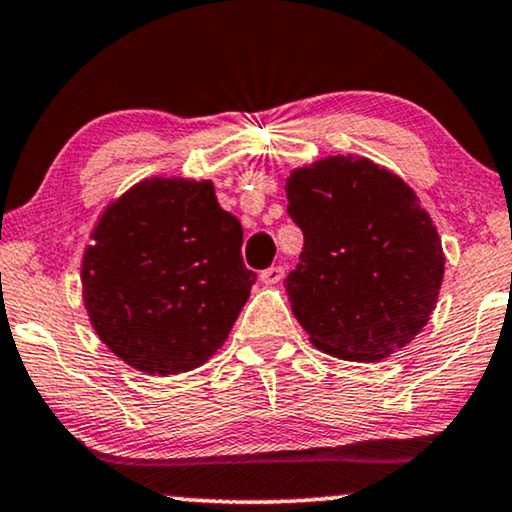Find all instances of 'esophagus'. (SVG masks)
<instances>
[{
  "label": "esophagus",
  "mask_w": 512,
  "mask_h": 512,
  "mask_svg": "<svg viewBox=\"0 0 512 512\" xmlns=\"http://www.w3.org/2000/svg\"><path fill=\"white\" fill-rule=\"evenodd\" d=\"M282 279H284L282 265H272V268L261 272V282L263 284H277V282H282Z\"/></svg>",
  "instance_id": "obj_1"
}]
</instances>
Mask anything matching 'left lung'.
I'll return each mask as SVG.
<instances>
[{
	"mask_svg": "<svg viewBox=\"0 0 512 512\" xmlns=\"http://www.w3.org/2000/svg\"><path fill=\"white\" fill-rule=\"evenodd\" d=\"M303 230L284 279L310 342L345 361H380L415 340L436 310L445 254L415 191L387 167L328 156L286 179Z\"/></svg>",
	"mask_w": 512,
	"mask_h": 512,
	"instance_id": "left-lung-1",
	"label": "left lung"
}]
</instances>
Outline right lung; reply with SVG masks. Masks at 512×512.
<instances>
[{"label": "right lung", "mask_w": 512, "mask_h": 512, "mask_svg": "<svg viewBox=\"0 0 512 512\" xmlns=\"http://www.w3.org/2000/svg\"><path fill=\"white\" fill-rule=\"evenodd\" d=\"M212 181L151 177L104 209L81 263L100 340L146 375H179L226 342L256 275Z\"/></svg>", "instance_id": "obj_1"}]
</instances>
